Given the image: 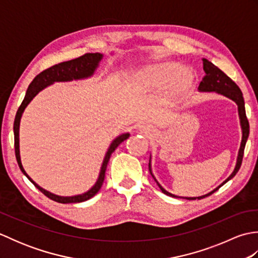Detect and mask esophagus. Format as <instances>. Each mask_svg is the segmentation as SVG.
I'll use <instances>...</instances> for the list:
<instances>
[{
    "instance_id": "34e87169",
    "label": "esophagus",
    "mask_w": 258,
    "mask_h": 258,
    "mask_svg": "<svg viewBox=\"0 0 258 258\" xmlns=\"http://www.w3.org/2000/svg\"><path fill=\"white\" fill-rule=\"evenodd\" d=\"M143 131H144V132H145V133H147V128H145V127H143Z\"/></svg>"
}]
</instances>
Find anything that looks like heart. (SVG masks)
Masks as SVG:
<instances>
[{"label":"heart","mask_w":258,"mask_h":258,"mask_svg":"<svg viewBox=\"0 0 258 258\" xmlns=\"http://www.w3.org/2000/svg\"><path fill=\"white\" fill-rule=\"evenodd\" d=\"M135 79L149 89H168L169 95L176 96L187 91L193 85L195 75L189 70H184L178 63H163L147 68L135 74Z\"/></svg>","instance_id":"b5f03b06"}]
</instances>
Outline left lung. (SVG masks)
Segmentation results:
<instances>
[{
  "mask_svg": "<svg viewBox=\"0 0 258 258\" xmlns=\"http://www.w3.org/2000/svg\"><path fill=\"white\" fill-rule=\"evenodd\" d=\"M203 69H204V71H205V76L203 78L202 82L200 83L199 91L200 92H215V93H218V94H222L224 96L231 98L232 101H234L235 103L237 104L238 115H239L240 126H242L243 136H242V142H240V147H239V151H238L236 165H235L233 173L229 175V176L225 180H224V182L220 186H218V187H216L215 189H213L208 194H205V195L200 196V197H182V199H186V200H201V199H204V197H206V196H210L211 194L214 193V191H216L218 188L221 187V186H223L224 184L227 183L229 179L233 178L235 175H236L240 165H242L244 149H245L246 142H247L248 135H249V123H248L247 117H246L245 103H244V97H243L242 91L239 90V87L236 85V83H235V82L232 79H229L228 76L223 72V71H221L220 69L215 67V65H214L212 62H210L206 58H203ZM149 168H150V172L152 174L153 178L155 179V182L157 183L158 187L161 188V190L163 191L164 194H166L168 196H172V197H178L176 195H173L171 193H168L167 190L164 189L162 186L158 184L156 178L154 177V175H153V173H152L151 157H150ZM179 199H180V197H179Z\"/></svg>",
  "mask_w": 258,
  "mask_h": 258,
  "instance_id": "8db88e82",
  "label": "left lung"
}]
</instances>
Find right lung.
Masks as SVG:
<instances>
[{"label":"right lung","instance_id":"obj_1","mask_svg":"<svg viewBox=\"0 0 258 258\" xmlns=\"http://www.w3.org/2000/svg\"><path fill=\"white\" fill-rule=\"evenodd\" d=\"M103 58V54L101 53H87L84 54L78 58L71 59V61L68 62H63L56 65H53L52 68L47 69L45 71H43L38 75L35 76V79L32 81V83L29 85V89L26 91V94L23 102H22L21 106L19 107L18 112H16L15 115V119H14V126H13V131H14V147H15V156H16V161H18L19 167L25 176L29 178L31 182L34 184L36 188L40 189L43 194L47 196L48 199H51L53 201H55L57 203H62V204H68V203H81V202H85L87 200L92 199L98 190L101 189L103 182H104V177H105V171H106V166L107 163L109 161V157H111L112 153L116 150V147L124 142L125 140H127L130 138V133H124L117 136L116 139L113 140V142L109 145L108 150L105 154V157L103 160V164L101 167V172L100 175H98V178L96 180V183L91 189L83 194L80 195H75V196H59L51 193L44 188H42L41 186H38L34 180H33L29 175L26 174L24 171L23 166H22L21 163V156H20V138H19V133H20V122H21V117L22 114H23L25 107L29 105V103L35 97L38 92L42 91L43 89H45L46 86L53 84L54 82H70L73 80H83L91 78V76L94 74L95 70L98 68V64H100L101 59Z\"/></svg>","mask_w":258,"mask_h":258}]
</instances>
